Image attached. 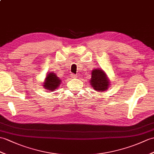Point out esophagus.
<instances>
[{
  "mask_svg": "<svg viewBox=\"0 0 154 154\" xmlns=\"http://www.w3.org/2000/svg\"><path fill=\"white\" fill-rule=\"evenodd\" d=\"M71 77L72 78V79H76L77 77V75H75V74H71Z\"/></svg>",
  "mask_w": 154,
  "mask_h": 154,
  "instance_id": "34e87169",
  "label": "esophagus"
}]
</instances>
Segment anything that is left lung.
<instances>
[{
    "mask_svg": "<svg viewBox=\"0 0 154 154\" xmlns=\"http://www.w3.org/2000/svg\"><path fill=\"white\" fill-rule=\"evenodd\" d=\"M90 83L91 87L96 91L102 92L108 89L110 81L106 72L102 69L96 68L92 70Z\"/></svg>",
    "mask_w": 154,
    "mask_h": 154,
    "instance_id": "left-lung-1",
    "label": "left lung"
}]
</instances>
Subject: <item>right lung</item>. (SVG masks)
Returning <instances> with one entry per match:
<instances>
[{"mask_svg": "<svg viewBox=\"0 0 154 154\" xmlns=\"http://www.w3.org/2000/svg\"><path fill=\"white\" fill-rule=\"evenodd\" d=\"M62 78L58 77V75L54 72H48L45 79L43 84V88L47 91L53 92L56 89H58L62 83Z\"/></svg>", "mask_w": 154, "mask_h": 154, "instance_id": "right-lung-1", "label": "right lung"}]
</instances>
